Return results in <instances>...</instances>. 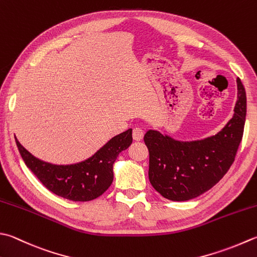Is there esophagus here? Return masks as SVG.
<instances>
[{
    "mask_svg": "<svg viewBox=\"0 0 257 257\" xmlns=\"http://www.w3.org/2000/svg\"><path fill=\"white\" fill-rule=\"evenodd\" d=\"M133 138L136 142H140L144 138V132L140 128H134L133 130Z\"/></svg>",
    "mask_w": 257,
    "mask_h": 257,
    "instance_id": "34e87169",
    "label": "esophagus"
}]
</instances>
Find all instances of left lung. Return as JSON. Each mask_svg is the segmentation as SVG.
Returning a JSON list of instances; mask_svg holds the SVG:
<instances>
[{
    "label": "left lung",
    "mask_w": 257,
    "mask_h": 257,
    "mask_svg": "<svg viewBox=\"0 0 257 257\" xmlns=\"http://www.w3.org/2000/svg\"><path fill=\"white\" fill-rule=\"evenodd\" d=\"M237 90L234 117L213 137L184 143L155 130L146 133L150 184L165 198L183 202L197 197L228 172L242 142L246 117V92L240 79Z\"/></svg>",
    "instance_id": "1"
}]
</instances>
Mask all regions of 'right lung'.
Masks as SVG:
<instances>
[{
  "instance_id": "add662e5",
  "label": "right lung",
  "mask_w": 257,
  "mask_h": 257,
  "mask_svg": "<svg viewBox=\"0 0 257 257\" xmlns=\"http://www.w3.org/2000/svg\"><path fill=\"white\" fill-rule=\"evenodd\" d=\"M133 129L115 136L92 157L82 163L58 166L33 157L15 138L27 167L45 188L73 202H89L101 196L113 180V163L133 143Z\"/></svg>"
}]
</instances>
